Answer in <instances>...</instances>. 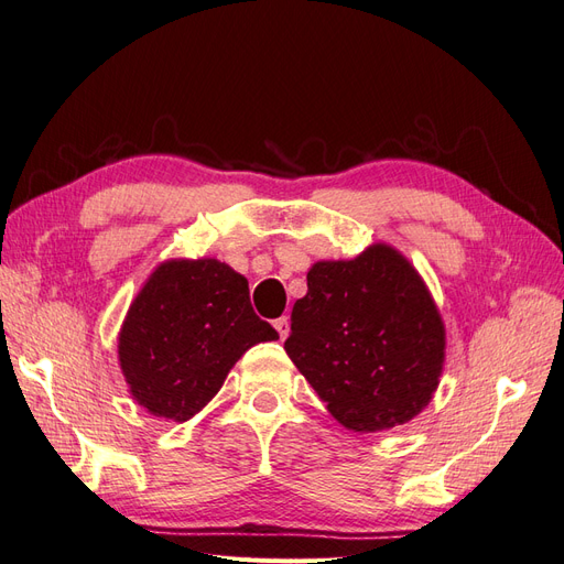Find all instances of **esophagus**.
Listing matches in <instances>:
<instances>
[{
	"label": "esophagus",
	"mask_w": 564,
	"mask_h": 564,
	"mask_svg": "<svg viewBox=\"0 0 564 564\" xmlns=\"http://www.w3.org/2000/svg\"><path fill=\"white\" fill-rule=\"evenodd\" d=\"M275 329H278L280 338L284 340V338L289 336V317H280V319H275Z\"/></svg>",
	"instance_id": "34e87169"
}]
</instances>
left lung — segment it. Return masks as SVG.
<instances>
[{
    "label": "left lung",
    "mask_w": 564,
    "mask_h": 564,
    "mask_svg": "<svg viewBox=\"0 0 564 564\" xmlns=\"http://www.w3.org/2000/svg\"><path fill=\"white\" fill-rule=\"evenodd\" d=\"M284 350L340 425L379 433L431 402L445 365V324L414 265L371 245L352 261L308 270Z\"/></svg>",
    "instance_id": "8db88e82"
}]
</instances>
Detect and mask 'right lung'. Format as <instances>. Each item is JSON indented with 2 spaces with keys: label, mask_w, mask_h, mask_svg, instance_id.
<instances>
[{
  "label": "right lung",
  "mask_w": 564,
  "mask_h": 564,
  "mask_svg": "<svg viewBox=\"0 0 564 564\" xmlns=\"http://www.w3.org/2000/svg\"><path fill=\"white\" fill-rule=\"evenodd\" d=\"M280 338L253 313L249 282L216 259L162 263L119 332V367L152 416L187 421L256 344Z\"/></svg>",
  "instance_id": "right-lung-1"
}]
</instances>
